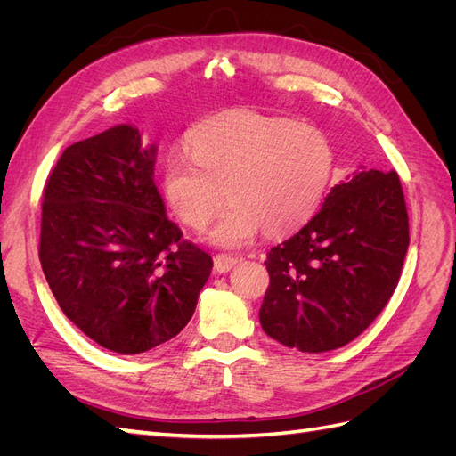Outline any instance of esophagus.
Returning a JSON list of instances; mask_svg holds the SVG:
<instances>
[{
	"label": "esophagus",
	"instance_id": "1",
	"mask_svg": "<svg viewBox=\"0 0 456 456\" xmlns=\"http://www.w3.org/2000/svg\"><path fill=\"white\" fill-rule=\"evenodd\" d=\"M238 258H233L230 255H216L215 256V272L218 273H226L230 272L233 266H236Z\"/></svg>",
	"mask_w": 456,
	"mask_h": 456
}]
</instances>
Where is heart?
<instances>
[{"instance_id": "obj_1", "label": "heart", "mask_w": 456, "mask_h": 456, "mask_svg": "<svg viewBox=\"0 0 456 456\" xmlns=\"http://www.w3.org/2000/svg\"><path fill=\"white\" fill-rule=\"evenodd\" d=\"M190 154L163 165V190L183 223L203 230L228 200L209 240L224 249L251 243L260 228L285 233L320 207L335 169L327 134L287 118L232 110L190 133Z\"/></svg>"}]
</instances>
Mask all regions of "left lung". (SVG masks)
<instances>
[{"label":"left lung","instance_id":"8db88e82","mask_svg":"<svg viewBox=\"0 0 456 456\" xmlns=\"http://www.w3.org/2000/svg\"><path fill=\"white\" fill-rule=\"evenodd\" d=\"M407 247L409 216L397 173L348 175L308 224L268 253L262 329L300 352L344 346L394 295Z\"/></svg>","mask_w":456,"mask_h":456}]
</instances>
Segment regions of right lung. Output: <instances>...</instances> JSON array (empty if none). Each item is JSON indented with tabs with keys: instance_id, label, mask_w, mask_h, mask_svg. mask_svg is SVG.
Instances as JSON below:
<instances>
[{
	"instance_id": "obj_1",
	"label": "right lung",
	"mask_w": 456,
	"mask_h": 456,
	"mask_svg": "<svg viewBox=\"0 0 456 456\" xmlns=\"http://www.w3.org/2000/svg\"><path fill=\"white\" fill-rule=\"evenodd\" d=\"M156 154L136 127H110L62 151L41 205L39 260L59 306L126 355L181 333L213 270L165 215Z\"/></svg>"
}]
</instances>
